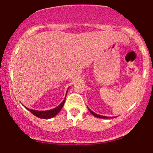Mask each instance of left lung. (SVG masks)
Listing matches in <instances>:
<instances>
[{
	"instance_id": "left-lung-1",
	"label": "left lung",
	"mask_w": 153,
	"mask_h": 153,
	"mask_svg": "<svg viewBox=\"0 0 153 153\" xmlns=\"http://www.w3.org/2000/svg\"><path fill=\"white\" fill-rule=\"evenodd\" d=\"M88 109H89V108H88ZM89 110L90 112H91V114H93V116H94V117H97V118H100V119H111V118H113V117H104V116H100V115H98V114H97L94 113V111H92L91 110V109H89Z\"/></svg>"
}]
</instances>
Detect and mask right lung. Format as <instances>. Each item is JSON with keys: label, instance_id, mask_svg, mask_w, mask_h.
<instances>
[{"label": "right lung", "instance_id": "add662e5", "mask_svg": "<svg viewBox=\"0 0 153 153\" xmlns=\"http://www.w3.org/2000/svg\"><path fill=\"white\" fill-rule=\"evenodd\" d=\"M65 100L66 98H64V100H63L61 104H60L59 106H57V107H55L54 109H50V110H47V111H38V110H34V109H30L29 108H27L25 107L27 110L30 111V112L33 114V115L36 116V117L40 118V119H51V118L54 117L55 115H57V114H58L61 110L62 107L64 106V102H65Z\"/></svg>", "mask_w": 153, "mask_h": 153}]
</instances>
